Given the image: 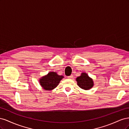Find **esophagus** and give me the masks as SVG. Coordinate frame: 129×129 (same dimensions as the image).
Here are the masks:
<instances>
[{
    "label": "esophagus",
    "instance_id": "1",
    "mask_svg": "<svg viewBox=\"0 0 129 129\" xmlns=\"http://www.w3.org/2000/svg\"><path fill=\"white\" fill-rule=\"evenodd\" d=\"M67 77H68V79H72V78L73 77V75H71V76H68Z\"/></svg>",
    "mask_w": 129,
    "mask_h": 129
}]
</instances>
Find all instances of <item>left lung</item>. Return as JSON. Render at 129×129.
Listing matches in <instances>:
<instances>
[{
    "mask_svg": "<svg viewBox=\"0 0 129 129\" xmlns=\"http://www.w3.org/2000/svg\"><path fill=\"white\" fill-rule=\"evenodd\" d=\"M76 81L79 87L85 90L91 89L94 85L92 79L85 73H82L81 75L76 78Z\"/></svg>",
    "mask_w": 129,
    "mask_h": 129,
    "instance_id": "8db88e82",
    "label": "left lung"
}]
</instances>
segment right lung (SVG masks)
<instances>
[{
    "label": "right lung",
    "instance_id": "obj_1",
    "mask_svg": "<svg viewBox=\"0 0 129 129\" xmlns=\"http://www.w3.org/2000/svg\"><path fill=\"white\" fill-rule=\"evenodd\" d=\"M64 78L62 75H58L54 72H49L39 79V83L45 90H52L59 84L60 81Z\"/></svg>",
    "mask_w": 129,
    "mask_h": 129
}]
</instances>
